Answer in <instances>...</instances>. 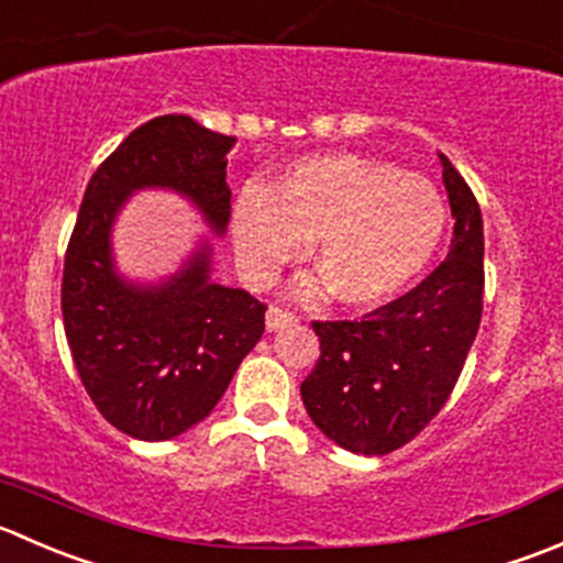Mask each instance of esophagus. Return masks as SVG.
<instances>
[{"label":"esophagus","mask_w":563,"mask_h":563,"mask_svg":"<svg viewBox=\"0 0 563 563\" xmlns=\"http://www.w3.org/2000/svg\"><path fill=\"white\" fill-rule=\"evenodd\" d=\"M297 319L299 316L294 310L280 308V305H269V310H266V330H280V327L294 324Z\"/></svg>","instance_id":"1"}]
</instances>
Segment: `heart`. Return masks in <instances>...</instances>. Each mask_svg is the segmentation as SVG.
<instances>
[{
    "label": "heart",
    "instance_id": "heart-1",
    "mask_svg": "<svg viewBox=\"0 0 563 563\" xmlns=\"http://www.w3.org/2000/svg\"><path fill=\"white\" fill-rule=\"evenodd\" d=\"M445 231V203L427 178L385 159L319 154L294 162L264 192L233 206V247L253 283H269L313 242L321 277L346 305H374L420 275Z\"/></svg>",
    "mask_w": 563,
    "mask_h": 563
}]
</instances>
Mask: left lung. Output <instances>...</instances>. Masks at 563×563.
<instances>
[{"mask_svg":"<svg viewBox=\"0 0 563 563\" xmlns=\"http://www.w3.org/2000/svg\"><path fill=\"white\" fill-rule=\"evenodd\" d=\"M454 239L412 291L360 316L313 321L321 354L302 382L316 427L352 454L401 449L445 407L484 308V225L476 195L445 156Z\"/></svg>","mask_w":563,"mask_h":563,"instance_id":"1","label":"left lung"}]
</instances>
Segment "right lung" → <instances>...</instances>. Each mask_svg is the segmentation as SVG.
<instances>
[{
	"instance_id": "obj_1",
	"label": "right lung",
	"mask_w": 563,
	"mask_h": 563,
	"mask_svg": "<svg viewBox=\"0 0 563 563\" xmlns=\"http://www.w3.org/2000/svg\"><path fill=\"white\" fill-rule=\"evenodd\" d=\"M233 143L189 114H162L136 125L85 189L65 250L63 324L87 396L129 438L170 440L200 423L264 335L266 305L209 280V244L156 288L120 280L109 255L114 214L143 187L187 195L225 231Z\"/></svg>"
}]
</instances>
